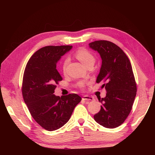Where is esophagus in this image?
Here are the masks:
<instances>
[{
	"mask_svg": "<svg viewBox=\"0 0 155 155\" xmlns=\"http://www.w3.org/2000/svg\"><path fill=\"white\" fill-rule=\"evenodd\" d=\"M82 100L85 101H94V98L92 96H89L87 95H85L82 97Z\"/></svg>",
	"mask_w": 155,
	"mask_h": 155,
	"instance_id": "1",
	"label": "esophagus"
}]
</instances>
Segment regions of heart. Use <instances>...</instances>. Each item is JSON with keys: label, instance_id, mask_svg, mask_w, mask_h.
I'll return each instance as SVG.
<instances>
[{"label": "heart", "instance_id": "heart-1", "mask_svg": "<svg viewBox=\"0 0 155 155\" xmlns=\"http://www.w3.org/2000/svg\"><path fill=\"white\" fill-rule=\"evenodd\" d=\"M76 57L78 59V60L80 61V62L85 67L88 64L91 63H94L95 61V58L94 57V55L90 52V51H88V50L83 48H81L77 51V52L76 53ZM68 59H66L64 61L63 64V68L64 70H66L67 66L68 63ZM79 86L81 87H83L85 86V83H79Z\"/></svg>", "mask_w": 155, "mask_h": 155}]
</instances>
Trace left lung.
Returning a JSON list of instances; mask_svg holds the SVG:
<instances>
[{
  "mask_svg": "<svg viewBox=\"0 0 155 155\" xmlns=\"http://www.w3.org/2000/svg\"><path fill=\"white\" fill-rule=\"evenodd\" d=\"M89 47L97 51L102 60L96 83H104L106 96L100 99L101 109L94 116L106 128L122 124L132 109L137 95V84L127 56L119 46L108 41H96Z\"/></svg>",
  "mask_w": 155,
  "mask_h": 155,
  "instance_id": "obj_1",
  "label": "left lung"
}]
</instances>
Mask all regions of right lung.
I'll list each match as a JSON object with an SVG mask.
<instances>
[{
	"label": "right lung",
	"instance_id": "obj_1",
	"mask_svg": "<svg viewBox=\"0 0 155 155\" xmlns=\"http://www.w3.org/2000/svg\"><path fill=\"white\" fill-rule=\"evenodd\" d=\"M72 46H47L35 52L26 66L22 92L31 116L42 127L57 130L68 122L81 97L76 94L59 97L54 94L63 78L56 69L61 56Z\"/></svg>",
	"mask_w": 155,
	"mask_h": 155
}]
</instances>
